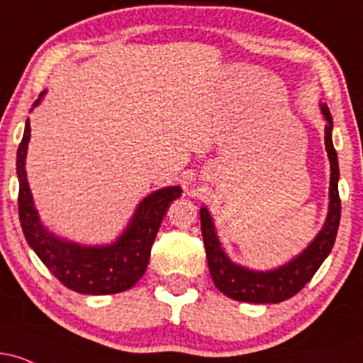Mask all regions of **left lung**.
Returning <instances> with one entry per match:
<instances>
[{
  "label": "left lung",
  "mask_w": 363,
  "mask_h": 363,
  "mask_svg": "<svg viewBox=\"0 0 363 363\" xmlns=\"http://www.w3.org/2000/svg\"><path fill=\"white\" fill-rule=\"evenodd\" d=\"M323 114L326 118V131H324V143H326V152L331 164V182H329V211L326 223L319 235L312 240L309 247L303 251L301 256L295 257L294 261L286 262L281 268L273 269V272H251L242 266L234 264L220 247L218 239H216L213 220L206 208L199 210L201 216V234L203 242L206 249L208 268H210L211 280L222 294L227 297L234 298L239 302H252V303H278L286 301L298 294L307 281L314 277L319 266L326 259L328 254L331 252L335 245L336 234H338V225L341 216V199L338 193V155L333 147L331 129L333 118L331 112L324 104Z\"/></svg>",
  "instance_id": "left-lung-1"
}]
</instances>
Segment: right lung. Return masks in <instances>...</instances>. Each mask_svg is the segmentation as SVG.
<instances>
[{
	"label": "right lung",
	"mask_w": 363,
	"mask_h": 363,
	"mask_svg": "<svg viewBox=\"0 0 363 363\" xmlns=\"http://www.w3.org/2000/svg\"><path fill=\"white\" fill-rule=\"evenodd\" d=\"M44 91L34 106L40 102ZM30 123H25L23 138L16 152L18 176V216L28 245L62 285L78 294L109 295L131 289L143 277L150 261L162 218L172 199L181 196V187L172 186L155 191L140 203L138 210L118 242L91 247L68 242L45 230L37 216L34 199L25 172Z\"/></svg>",
	"instance_id": "right-lung-1"
}]
</instances>
